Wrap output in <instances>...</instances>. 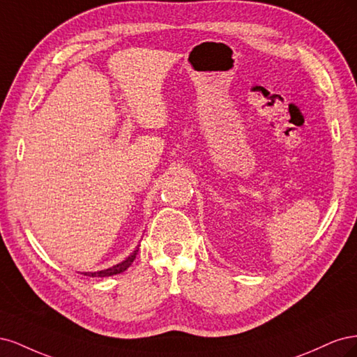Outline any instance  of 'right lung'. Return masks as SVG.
<instances>
[{
	"label": "right lung",
	"mask_w": 357,
	"mask_h": 357,
	"mask_svg": "<svg viewBox=\"0 0 357 357\" xmlns=\"http://www.w3.org/2000/svg\"><path fill=\"white\" fill-rule=\"evenodd\" d=\"M137 253H138V247L135 248V250L129 255L123 262H121V264H117V265H114V266H112V268H109V269H102V271H98V273H86L84 275H89V277H110V275H116V274H121V273H123V271H126V269L131 266V264L134 262V259H135V256H137Z\"/></svg>",
	"instance_id": "1"
}]
</instances>
